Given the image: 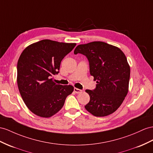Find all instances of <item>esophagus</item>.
<instances>
[{
	"label": "esophagus",
	"instance_id": "esophagus-1",
	"mask_svg": "<svg viewBox=\"0 0 153 153\" xmlns=\"http://www.w3.org/2000/svg\"><path fill=\"white\" fill-rule=\"evenodd\" d=\"M74 92L76 93V94H79V93H81L82 92L81 90H80L79 88H74Z\"/></svg>",
	"mask_w": 153,
	"mask_h": 153
}]
</instances>
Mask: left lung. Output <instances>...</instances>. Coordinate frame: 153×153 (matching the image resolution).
<instances>
[{
    "label": "left lung",
    "instance_id": "obj_1",
    "mask_svg": "<svg viewBox=\"0 0 153 153\" xmlns=\"http://www.w3.org/2000/svg\"><path fill=\"white\" fill-rule=\"evenodd\" d=\"M77 53L87 57L90 73L97 83L94 90L85 91L90 96L86 110L96 117L112 114L128 91L131 71L126 56L119 48L101 41L78 45L74 50Z\"/></svg>",
    "mask_w": 153,
    "mask_h": 153
}]
</instances>
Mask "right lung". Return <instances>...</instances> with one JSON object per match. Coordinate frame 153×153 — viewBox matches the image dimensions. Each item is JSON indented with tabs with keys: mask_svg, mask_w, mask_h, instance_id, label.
<instances>
[{
	"mask_svg": "<svg viewBox=\"0 0 153 153\" xmlns=\"http://www.w3.org/2000/svg\"><path fill=\"white\" fill-rule=\"evenodd\" d=\"M76 43L44 39L27 46L17 62V85L25 103L36 115L50 117L63 107L74 91L72 85H57L53 76L59 73L61 62Z\"/></svg>",
	"mask_w": 153,
	"mask_h": 153,
	"instance_id": "obj_1",
	"label": "right lung"
}]
</instances>
